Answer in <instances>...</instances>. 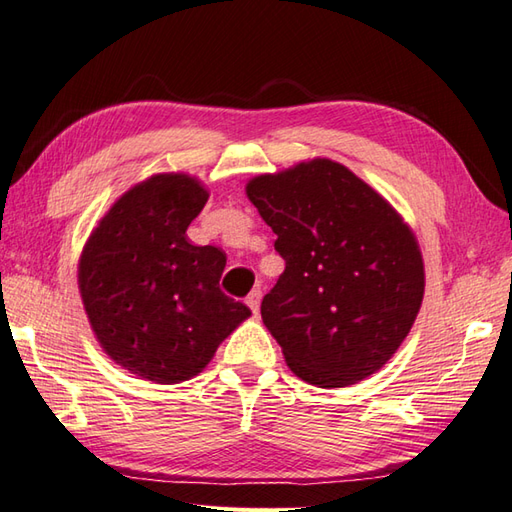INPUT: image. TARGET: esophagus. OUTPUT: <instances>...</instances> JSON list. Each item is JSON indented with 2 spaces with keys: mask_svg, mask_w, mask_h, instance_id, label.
<instances>
[{
  "mask_svg": "<svg viewBox=\"0 0 512 512\" xmlns=\"http://www.w3.org/2000/svg\"><path fill=\"white\" fill-rule=\"evenodd\" d=\"M245 302H247V307L254 311V316H258V309H260V289H254L252 294H249V296L245 298Z\"/></svg>",
  "mask_w": 512,
  "mask_h": 512,
  "instance_id": "obj_1",
  "label": "esophagus"
}]
</instances>
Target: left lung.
I'll list each match as a JSON object with an SVG mask.
<instances>
[{
  "label": "left lung",
  "mask_w": 512,
  "mask_h": 512,
  "mask_svg": "<svg viewBox=\"0 0 512 512\" xmlns=\"http://www.w3.org/2000/svg\"><path fill=\"white\" fill-rule=\"evenodd\" d=\"M247 196L285 260L260 316L289 369L325 389L378 371L422 305L424 265L411 229L378 192L329 159L256 176Z\"/></svg>",
  "instance_id": "1"
}]
</instances>
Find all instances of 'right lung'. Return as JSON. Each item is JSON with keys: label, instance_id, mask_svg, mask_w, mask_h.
<instances>
[{"label": "right lung", "instance_id": "add662e5", "mask_svg": "<svg viewBox=\"0 0 512 512\" xmlns=\"http://www.w3.org/2000/svg\"><path fill=\"white\" fill-rule=\"evenodd\" d=\"M205 203L207 192L190 176H152L112 205L81 254L90 325L108 356L143 380L194 378L252 314L218 287L221 249L187 241Z\"/></svg>", "mask_w": 512, "mask_h": 512}]
</instances>
